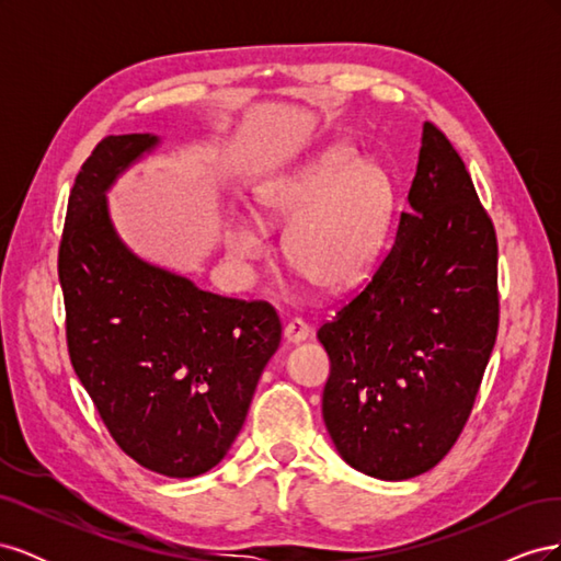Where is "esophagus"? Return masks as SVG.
<instances>
[{
  "instance_id": "obj_1",
  "label": "esophagus",
  "mask_w": 561,
  "mask_h": 561,
  "mask_svg": "<svg viewBox=\"0 0 561 561\" xmlns=\"http://www.w3.org/2000/svg\"><path fill=\"white\" fill-rule=\"evenodd\" d=\"M283 334H285L287 344H299L311 334V328L301 318H293V320H287Z\"/></svg>"
}]
</instances>
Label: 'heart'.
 Masks as SVG:
<instances>
[{"mask_svg": "<svg viewBox=\"0 0 561 561\" xmlns=\"http://www.w3.org/2000/svg\"><path fill=\"white\" fill-rule=\"evenodd\" d=\"M393 186L377 163L355 161L346 147L266 182L257 192L260 219L285 227V260L293 274L322 293H344L377 260L383 243ZM239 257L262 254V233L236 225L229 236Z\"/></svg>", "mask_w": 561, "mask_h": 561, "instance_id": "heart-1", "label": "heart"}]
</instances>
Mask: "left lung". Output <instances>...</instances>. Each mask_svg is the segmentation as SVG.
Here are the masks:
<instances>
[{"mask_svg": "<svg viewBox=\"0 0 561 561\" xmlns=\"http://www.w3.org/2000/svg\"><path fill=\"white\" fill-rule=\"evenodd\" d=\"M410 208L371 276L318 328L322 419L344 461L410 480L451 451L499 334V241L463 159L423 124Z\"/></svg>", "mask_w": 561, "mask_h": 561, "instance_id": "1", "label": "left lung"}]
</instances>
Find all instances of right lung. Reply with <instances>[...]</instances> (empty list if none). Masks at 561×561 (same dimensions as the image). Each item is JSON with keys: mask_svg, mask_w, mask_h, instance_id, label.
<instances>
[{"mask_svg": "<svg viewBox=\"0 0 561 561\" xmlns=\"http://www.w3.org/2000/svg\"><path fill=\"white\" fill-rule=\"evenodd\" d=\"M159 140L107 135L83 161L58 248L70 363L114 443L165 478L222 461L280 344L276 309L219 297L118 241L105 190Z\"/></svg>", "mask_w": 561, "mask_h": 561, "instance_id": "1", "label": "right lung"}]
</instances>
